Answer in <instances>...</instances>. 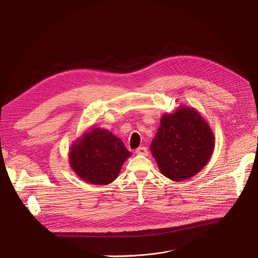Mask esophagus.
Listing matches in <instances>:
<instances>
[{"mask_svg": "<svg viewBox=\"0 0 258 258\" xmlns=\"http://www.w3.org/2000/svg\"><path fill=\"white\" fill-rule=\"evenodd\" d=\"M136 153L137 155H142V156H147V154H148V151H147V148L145 147V146H141V147H138L137 150H136Z\"/></svg>", "mask_w": 258, "mask_h": 258, "instance_id": "34e87169", "label": "esophagus"}]
</instances>
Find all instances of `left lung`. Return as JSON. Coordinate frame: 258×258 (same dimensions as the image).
I'll list each match as a JSON object with an SVG mask.
<instances>
[{"instance_id":"obj_1","label":"left lung","mask_w":258,"mask_h":258,"mask_svg":"<svg viewBox=\"0 0 258 258\" xmlns=\"http://www.w3.org/2000/svg\"><path fill=\"white\" fill-rule=\"evenodd\" d=\"M151 144L161 173L172 181L194 177L208 163L214 150L209 124L192 107L179 106L164 114Z\"/></svg>"}]
</instances>
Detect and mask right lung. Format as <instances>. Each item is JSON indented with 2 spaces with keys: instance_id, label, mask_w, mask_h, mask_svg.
Segmentation results:
<instances>
[{
  "instance_id": "add662e5",
  "label": "right lung",
  "mask_w": 258,
  "mask_h": 258,
  "mask_svg": "<svg viewBox=\"0 0 258 258\" xmlns=\"http://www.w3.org/2000/svg\"><path fill=\"white\" fill-rule=\"evenodd\" d=\"M131 152L121 139L107 130L93 128L74 141L70 148V166L78 177L96 185L112 183Z\"/></svg>"
}]
</instances>
